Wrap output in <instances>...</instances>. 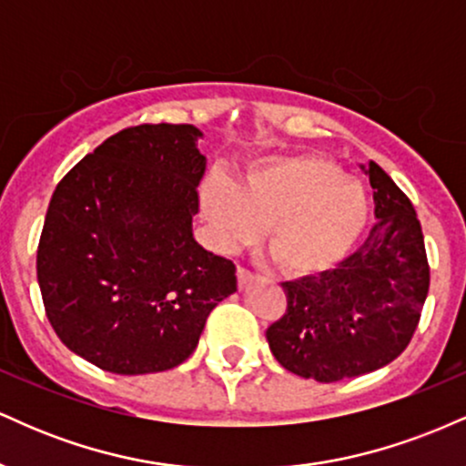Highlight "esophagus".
<instances>
[{"instance_id": "1", "label": "esophagus", "mask_w": 466, "mask_h": 466, "mask_svg": "<svg viewBox=\"0 0 466 466\" xmlns=\"http://www.w3.org/2000/svg\"><path fill=\"white\" fill-rule=\"evenodd\" d=\"M237 278H238V287H240V289H245V287L249 285V282L256 280V276L251 274L249 269H245V267H238V269H237Z\"/></svg>"}]
</instances>
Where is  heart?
I'll return each mask as SVG.
<instances>
[{
	"mask_svg": "<svg viewBox=\"0 0 466 466\" xmlns=\"http://www.w3.org/2000/svg\"><path fill=\"white\" fill-rule=\"evenodd\" d=\"M203 215L218 243H248L265 229L274 263L289 276H313L339 263L368 221L366 188L324 155L271 159L240 179L208 181Z\"/></svg>",
	"mask_w": 466,
	"mask_h": 466,
	"instance_id": "heart-1",
	"label": "heart"
}]
</instances>
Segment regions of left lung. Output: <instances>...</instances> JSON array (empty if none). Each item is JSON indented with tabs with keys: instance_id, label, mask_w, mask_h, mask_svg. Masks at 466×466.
I'll return each mask as SVG.
<instances>
[{
	"instance_id": "obj_1",
	"label": "left lung",
	"mask_w": 466,
	"mask_h": 466,
	"mask_svg": "<svg viewBox=\"0 0 466 466\" xmlns=\"http://www.w3.org/2000/svg\"><path fill=\"white\" fill-rule=\"evenodd\" d=\"M374 223L335 269L285 282L287 311L267 329L282 368L333 383L394 361L408 349L430 291L420 221L403 190L368 164Z\"/></svg>"
}]
</instances>
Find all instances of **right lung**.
Here are the masks:
<instances>
[{
  "instance_id": "right-lung-1",
  "label": "right lung",
  "mask_w": 466,
  "mask_h": 466,
  "mask_svg": "<svg viewBox=\"0 0 466 466\" xmlns=\"http://www.w3.org/2000/svg\"><path fill=\"white\" fill-rule=\"evenodd\" d=\"M192 125H140L58 181L36 249V280L58 339L116 374L164 372L199 344L237 291L232 260L192 237L206 157Z\"/></svg>"
}]
</instances>
